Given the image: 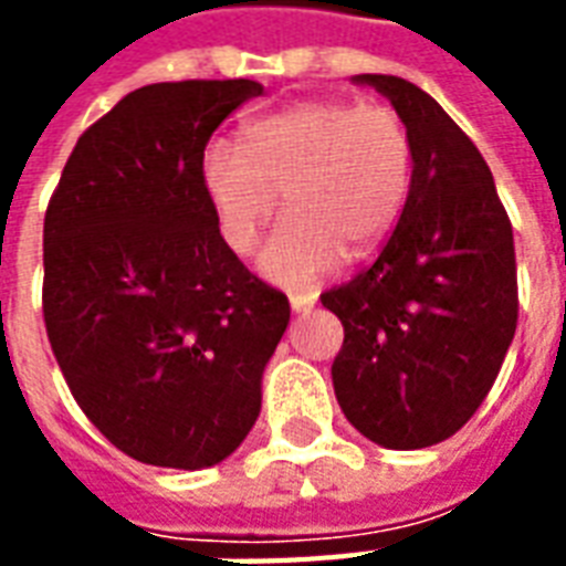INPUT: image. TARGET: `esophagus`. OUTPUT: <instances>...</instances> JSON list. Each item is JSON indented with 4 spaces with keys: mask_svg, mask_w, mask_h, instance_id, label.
<instances>
[{
    "mask_svg": "<svg viewBox=\"0 0 566 566\" xmlns=\"http://www.w3.org/2000/svg\"><path fill=\"white\" fill-rule=\"evenodd\" d=\"M315 300H318L315 294H291V308L300 315V312H308V308L315 306Z\"/></svg>",
    "mask_w": 566,
    "mask_h": 566,
    "instance_id": "34e87169",
    "label": "esophagus"
}]
</instances>
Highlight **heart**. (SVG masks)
I'll use <instances>...</instances> for the list:
<instances>
[{
    "mask_svg": "<svg viewBox=\"0 0 566 566\" xmlns=\"http://www.w3.org/2000/svg\"><path fill=\"white\" fill-rule=\"evenodd\" d=\"M199 181L223 242L248 254L279 206L284 214L260 251V272L308 287L345 258L379 245L403 211L412 181V139L391 105L315 99L251 120L242 145L211 139Z\"/></svg>",
    "mask_w": 566,
    "mask_h": 566,
    "instance_id": "obj_1",
    "label": "heart"
}]
</instances>
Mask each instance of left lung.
<instances>
[{
	"mask_svg": "<svg viewBox=\"0 0 566 566\" xmlns=\"http://www.w3.org/2000/svg\"><path fill=\"white\" fill-rule=\"evenodd\" d=\"M403 117L412 181L369 270L321 294L343 321L333 391L385 449L458 433L497 379L518 321L512 223L485 157L442 105L397 75H355Z\"/></svg>",
	"mask_w": 566,
	"mask_h": 566,
	"instance_id": "1",
	"label": "left lung"
}]
</instances>
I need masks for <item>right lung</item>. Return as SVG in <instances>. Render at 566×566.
Instances as JSON below:
<instances>
[{
    "mask_svg": "<svg viewBox=\"0 0 566 566\" xmlns=\"http://www.w3.org/2000/svg\"><path fill=\"white\" fill-rule=\"evenodd\" d=\"M263 84L166 81L84 129L44 214L48 339L81 412L154 467L230 458L291 306L223 242L199 181L211 133Z\"/></svg>",
    "mask_w": 566,
    "mask_h": 566,
    "instance_id": "right-lung-1",
    "label": "right lung"
}]
</instances>
